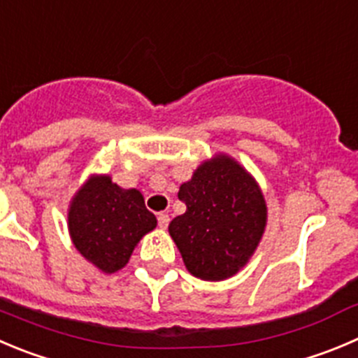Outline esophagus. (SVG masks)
I'll return each mask as SVG.
<instances>
[{
    "mask_svg": "<svg viewBox=\"0 0 358 358\" xmlns=\"http://www.w3.org/2000/svg\"><path fill=\"white\" fill-rule=\"evenodd\" d=\"M169 223H170V216L166 213H159L158 214V224H159V228H166L169 227Z\"/></svg>",
    "mask_w": 358,
    "mask_h": 358,
    "instance_id": "esophagus-1",
    "label": "esophagus"
}]
</instances>
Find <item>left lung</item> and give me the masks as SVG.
I'll return each mask as SVG.
<instances>
[{"label": "left lung", "mask_w": 358, "mask_h": 358, "mask_svg": "<svg viewBox=\"0 0 358 358\" xmlns=\"http://www.w3.org/2000/svg\"><path fill=\"white\" fill-rule=\"evenodd\" d=\"M186 213L169 232L186 268L206 281L236 274L257 250L267 220L264 195L253 177L228 156L206 162L181 185Z\"/></svg>", "instance_id": "1"}]
</instances>
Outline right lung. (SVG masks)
Instances as JSON below:
<instances>
[{
	"label": "right lung",
	"mask_w": 358,
	"mask_h": 358,
	"mask_svg": "<svg viewBox=\"0 0 358 358\" xmlns=\"http://www.w3.org/2000/svg\"><path fill=\"white\" fill-rule=\"evenodd\" d=\"M156 227L137 189H122L110 177H93L77 193L68 214L75 248L103 272H115L130 260L142 236Z\"/></svg>",
	"instance_id": "1"
}]
</instances>
